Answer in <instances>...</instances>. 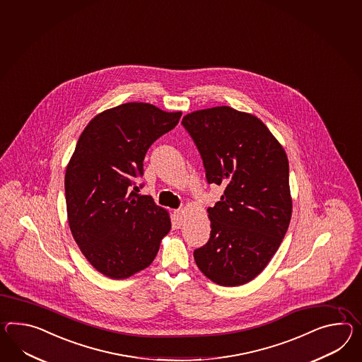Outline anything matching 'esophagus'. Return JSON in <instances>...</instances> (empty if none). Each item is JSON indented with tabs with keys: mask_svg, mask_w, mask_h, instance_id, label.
Segmentation results:
<instances>
[{
	"mask_svg": "<svg viewBox=\"0 0 362 362\" xmlns=\"http://www.w3.org/2000/svg\"><path fill=\"white\" fill-rule=\"evenodd\" d=\"M183 217H185V211L183 209H177L174 211V223L177 226H182L183 223Z\"/></svg>",
	"mask_w": 362,
	"mask_h": 362,
	"instance_id": "34e87169",
	"label": "esophagus"
}]
</instances>
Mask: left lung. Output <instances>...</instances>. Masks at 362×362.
<instances>
[{"label":"left lung","mask_w":362,"mask_h":362,"mask_svg":"<svg viewBox=\"0 0 362 362\" xmlns=\"http://www.w3.org/2000/svg\"><path fill=\"white\" fill-rule=\"evenodd\" d=\"M182 124L202 154L208 183L225 188L208 209L211 238L194 250V262L218 285H243L263 272L289 228L288 156L259 117L229 106L197 110Z\"/></svg>","instance_id":"obj_1"}]
</instances>
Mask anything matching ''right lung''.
I'll list each match as a JSON object with an SVG mask.
<instances>
[{
  "label": "right lung",
  "mask_w": 362,
  "mask_h": 362,
  "mask_svg": "<svg viewBox=\"0 0 362 362\" xmlns=\"http://www.w3.org/2000/svg\"><path fill=\"white\" fill-rule=\"evenodd\" d=\"M182 116L129 102L94 116L65 171L71 235L99 274L124 280L148 268L171 229L168 211L134 191L150 145Z\"/></svg>",
  "instance_id": "obj_1"
}]
</instances>
